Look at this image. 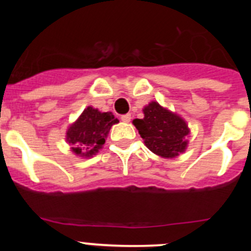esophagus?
<instances>
[{"mask_svg": "<svg viewBox=\"0 0 251 251\" xmlns=\"http://www.w3.org/2000/svg\"><path fill=\"white\" fill-rule=\"evenodd\" d=\"M121 119H122V121H123V122H126V123H128V122H130V114H124V115H122Z\"/></svg>", "mask_w": 251, "mask_h": 251, "instance_id": "obj_1", "label": "esophagus"}]
</instances>
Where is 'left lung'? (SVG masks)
Here are the masks:
<instances>
[{"label":"left lung","mask_w":251,"mask_h":251,"mask_svg":"<svg viewBox=\"0 0 251 251\" xmlns=\"http://www.w3.org/2000/svg\"><path fill=\"white\" fill-rule=\"evenodd\" d=\"M145 118L134 119L133 124L145 139L148 150L165 158H174L185 151L188 128L181 117L168 112L152 101L143 109Z\"/></svg>","instance_id":"1"}]
</instances>
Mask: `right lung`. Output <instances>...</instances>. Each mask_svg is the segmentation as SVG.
I'll return each mask as SVG.
<instances>
[{"mask_svg": "<svg viewBox=\"0 0 251 251\" xmlns=\"http://www.w3.org/2000/svg\"><path fill=\"white\" fill-rule=\"evenodd\" d=\"M118 122L110 112L101 113L88 106L79 119L70 126L66 141L73 146V152L81 157H90L100 150L110 127Z\"/></svg>", "mask_w": 251, "mask_h": 251, "instance_id": "1", "label": "right lung"}]
</instances>
